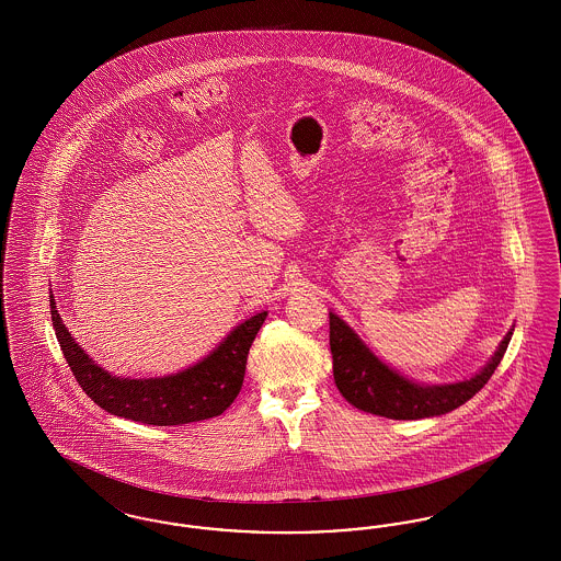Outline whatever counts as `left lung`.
Instances as JSON below:
<instances>
[{"mask_svg":"<svg viewBox=\"0 0 561 561\" xmlns=\"http://www.w3.org/2000/svg\"><path fill=\"white\" fill-rule=\"evenodd\" d=\"M511 336L513 328L501 341L490 362L471 378L444 385H425L403 376L378 359L347 321L330 311V351L339 391L351 405L393 421L442 416L471 400L499 368Z\"/></svg>","mask_w":561,"mask_h":561,"instance_id":"left-lung-1","label":"left lung"}]
</instances>
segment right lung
<instances>
[{
    "mask_svg": "<svg viewBox=\"0 0 561 561\" xmlns=\"http://www.w3.org/2000/svg\"><path fill=\"white\" fill-rule=\"evenodd\" d=\"M54 332L62 355L85 396L108 414L142 425L170 427L206 421L222 414L240 393L248 351L267 311L236 325L218 347L185 370L156 378H124L101 368L76 343L50 294Z\"/></svg>",
    "mask_w": 561,
    "mask_h": 561,
    "instance_id": "right-lung-1",
    "label": "right lung"
}]
</instances>
